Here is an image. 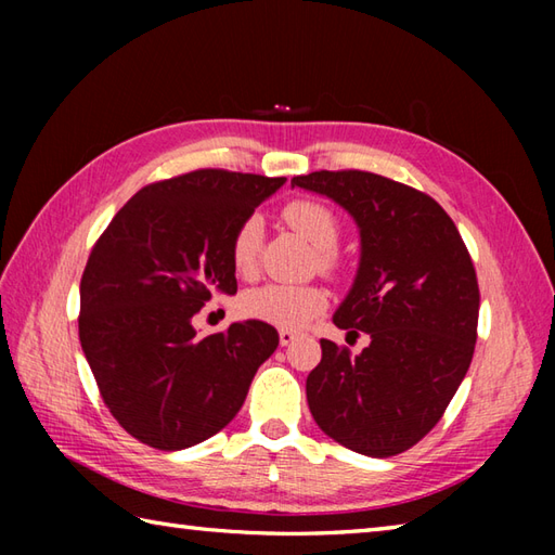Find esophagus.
<instances>
[{"label":"esophagus","mask_w":555,"mask_h":555,"mask_svg":"<svg viewBox=\"0 0 555 555\" xmlns=\"http://www.w3.org/2000/svg\"><path fill=\"white\" fill-rule=\"evenodd\" d=\"M296 338H298V334L296 332H288V328H281V332H279V344L281 346H291Z\"/></svg>","instance_id":"obj_1"}]
</instances>
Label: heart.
<instances>
[{"mask_svg":"<svg viewBox=\"0 0 555 555\" xmlns=\"http://www.w3.org/2000/svg\"><path fill=\"white\" fill-rule=\"evenodd\" d=\"M281 215H284V221L293 231H298L314 247V264L320 267L322 274L336 276L340 271V257L336 253L340 223L334 211L324 203H317V199H293ZM259 241H262L259 219H243L231 238V264L238 271V276L250 279L257 274ZM326 308L328 296L320 286L267 284L247 291L241 298V310L245 317L279 328H288V332L308 326Z\"/></svg>","mask_w":555,"mask_h":555,"instance_id":"obj_1","label":"heart"}]
</instances>
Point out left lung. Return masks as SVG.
<instances>
[{
	"label": "left lung",
	"instance_id": "left-lung-1",
	"mask_svg": "<svg viewBox=\"0 0 555 555\" xmlns=\"http://www.w3.org/2000/svg\"><path fill=\"white\" fill-rule=\"evenodd\" d=\"M348 209L362 257L334 314L348 334H370L360 356L322 338L308 376L320 429L370 457L424 439L465 379L477 344V271L453 219L427 193L379 173L344 169L291 179Z\"/></svg>",
	"mask_w": 555,
	"mask_h": 555
}]
</instances>
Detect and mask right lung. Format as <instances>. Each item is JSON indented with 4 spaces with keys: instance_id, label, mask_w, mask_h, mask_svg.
Masks as SVG:
<instances>
[{
    "instance_id": "add662e5",
    "label": "right lung",
    "mask_w": 555,
    "mask_h": 555,
    "mask_svg": "<svg viewBox=\"0 0 555 555\" xmlns=\"http://www.w3.org/2000/svg\"><path fill=\"white\" fill-rule=\"evenodd\" d=\"M284 176L197 169L145 185L116 211L80 279L78 336L114 420L140 443L181 451L238 415L276 328L235 322L197 338L215 293L233 296L231 238Z\"/></svg>"
}]
</instances>
